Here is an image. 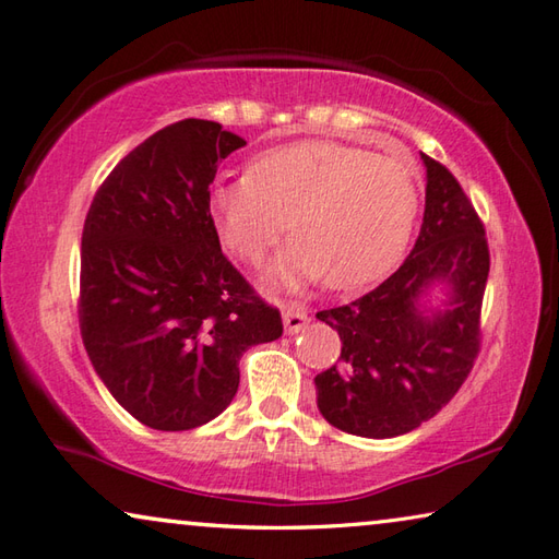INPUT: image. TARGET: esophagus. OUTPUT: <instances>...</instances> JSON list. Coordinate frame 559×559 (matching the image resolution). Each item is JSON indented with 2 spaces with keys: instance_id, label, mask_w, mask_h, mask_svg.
Segmentation results:
<instances>
[{
  "instance_id": "obj_1",
  "label": "esophagus",
  "mask_w": 559,
  "mask_h": 559,
  "mask_svg": "<svg viewBox=\"0 0 559 559\" xmlns=\"http://www.w3.org/2000/svg\"><path fill=\"white\" fill-rule=\"evenodd\" d=\"M310 317L305 312V308L300 305H288L286 310H283V326H286V334H298L302 332L305 326H308Z\"/></svg>"
}]
</instances>
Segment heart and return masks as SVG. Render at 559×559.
<instances>
[{"label":"heart","instance_id":"obj_1","mask_svg":"<svg viewBox=\"0 0 559 559\" xmlns=\"http://www.w3.org/2000/svg\"><path fill=\"white\" fill-rule=\"evenodd\" d=\"M221 242L257 264L288 233L266 269L271 286L298 288L324 276L334 290L368 286L397 266L419 213L409 162L342 142L305 140L269 150L249 174L217 179L207 195Z\"/></svg>","mask_w":559,"mask_h":559}]
</instances>
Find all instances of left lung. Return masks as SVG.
Masks as SVG:
<instances>
[{
	"label": "left lung",
	"mask_w": 559,
	"mask_h": 559,
	"mask_svg": "<svg viewBox=\"0 0 559 559\" xmlns=\"http://www.w3.org/2000/svg\"><path fill=\"white\" fill-rule=\"evenodd\" d=\"M421 159L426 205L412 254L364 298L317 312L342 338V360L314 378L317 407L364 439H395L439 414L479 348L485 227L453 174Z\"/></svg>",
	"instance_id": "obj_1"
}]
</instances>
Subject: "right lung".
Listing matches in <instances>:
<instances>
[{
	"label": "right lung",
	"mask_w": 559,
	"mask_h": 559,
	"mask_svg": "<svg viewBox=\"0 0 559 559\" xmlns=\"http://www.w3.org/2000/svg\"><path fill=\"white\" fill-rule=\"evenodd\" d=\"M245 145L215 120L162 128L116 164L84 221V348L150 429L215 419L237 395L242 354L283 334L281 312L225 259L207 205L217 164Z\"/></svg>",
	"instance_id": "1"
}]
</instances>
